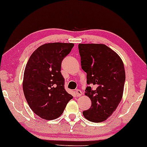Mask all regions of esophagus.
Wrapping results in <instances>:
<instances>
[{
	"mask_svg": "<svg viewBox=\"0 0 147 147\" xmlns=\"http://www.w3.org/2000/svg\"><path fill=\"white\" fill-rule=\"evenodd\" d=\"M75 94H76V96L79 97V96H81L82 94V91H80V90H76Z\"/></svg>",
	"mask_w": 147,
	"mask_h": 147,
	"instance_id": "esophagus-1",
	"label": "esophagus"
}]
</instances>
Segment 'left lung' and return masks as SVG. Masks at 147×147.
<instances>
[{"label":"left lung","mask_w":147,"mask_h":147,"mask_svg":"<svg viewBox=\"0 0 147 147\" xmlns=\"http://www.w3.org/2000/svg\"><path fill=\"white\" fill-rule=\"evenodd\" d=\"M82 70L87 73L85 94L90 108L82 113L92 122H101L112 115L119 104L124 87V66L121 57L103 44H79Z\"/></svg>","instance_id":"obj_1"}]
</instances>
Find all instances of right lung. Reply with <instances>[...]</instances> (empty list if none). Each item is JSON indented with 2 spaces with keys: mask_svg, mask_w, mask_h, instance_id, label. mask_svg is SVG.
<instances>
[{
  "mask_svg": "<svg viewBox=\"0 0 147 147\" xmlns=\"http://www.w3.org/2000/svg\"><path fill=\"white\" fill-rule=\"evenodd\" d=\"M72 43H48L30 57L24 74L23 90L31 110L39 117L52 120L61 116L73 96L65 90L62 61L71 51Z\"/></svg>",
  "mask_w": 147,
  "mask_h": 147,
  "instance_id": "1",
  "label": "right lung"
}]
</instances>
